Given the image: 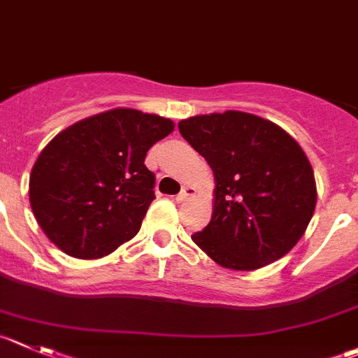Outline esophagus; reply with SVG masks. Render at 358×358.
<instances>
[{
  "mask_svg": "<svg viewBox=\"0 0 358 358\" xmlns=\"http://www.w3.org/2000/svg\"><path fill=\"white\" fill-rule=\"evenodd\" d=\"M192 194H194V189H192V187H183L182 192L176 196V201H178V203L185 201V199H189Z\"/></svg>",
  "mask_w": 358,
  "mask_h": 358,
  "instance_id": "esophagus-1",
  "label": "esophagus"
}]
</instances>
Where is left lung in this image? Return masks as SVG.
<instances>
[{
  "label": "left lung",
  "instance_id": "obj_1",
  "mask_svg": "<svg viewBox=\"0 0 358 358\" xmlns=\"http://www.w3.org/2000/svg\"><path fill=\"white\" fill-rule=\"evenodd\" d=\"M178 129L217 183L212 220L192 235L196 245L233 270L262 268L289 252L316 206L315 175L299 143L240 111L182 120Z\"/></svg>",
  "mask_w": 358,
  "mask_h": 358
}]
</instances>
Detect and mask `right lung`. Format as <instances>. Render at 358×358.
Returning <instances> with one entry per match:
<instances>
[{
    "instance_id": "1",
    "label": "right lung",
    "mask_w": 358,
    "mask_h": 358,
    "mask_svg": "<svg viewBox=\"0 0 358 358\" xmlns=\"http://www.w3.org/2000/svg\"><path fill=\"white\" fill-rule=\"evenodd\" d=\"M173 129L171 120L113 109L59 132L29 176L31 210L49 240L73 258L96 259L138 235L155 199L146 152Z\"/></svg>"
}]
</instances>
